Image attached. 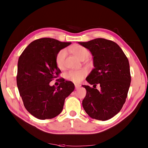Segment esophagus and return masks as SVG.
<instances>
[{"label":"esophagus","instance_id":"obj_1","mask_svg":"<svg viewBox=\"0 0 148 148\" xmlns=\"http://www.w3.org/2000/svg\"><path fill=\"white\" fill-rule=\"evenodd\" d=\"M80 87H81V85L80 84H75V88L76 90L79 89Z\"/></svg>","mask_w":148,"mask_h":148}]
</instances>
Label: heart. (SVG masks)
<instances>
[{
  "mask_svg": "<svg viewBox=\"0 0 148 148\" xmlns=\"http://www.w3.org/2000/svg\"><path fill=\"white\" fill-rule=\"evenodd\" d=\"M70 51L80 60L86 59L89 56V50L86 48L80 45H73L70 49ZM66 55V52L64 49L61 50L57 53L55 58V62L58 68L62 69L64 68ZM86 75V70L81 69L79 70H76V71H69L66 74V77L69 80L73 81L75 83H80L83 80L84 77Z\"/></svg>",
  "mask_w": 148,
  "mask_h": 148,
  "instance_id": "heart-1",
  "label": "heart"
}]
</instances>
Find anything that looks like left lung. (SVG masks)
I'll return each instance as SVG.
<instances>
[{"label":"left lung","mask_w":148,"mask_h":148,"mask_svg":"<svg viewBox=\"0 0 148 148\" xmlns=\"http://www.w3.org/2000/svg\"><path fill=\"white\" fill-rule=\"evenodd\" d=\"M78 43L90 51L94 66L86 79L94 88L82 86L86 90L82 101L84 110L92 119H111L120 112L127 97L131 83L128 60L112 41L96 38ZM98 84L99 91L94 87Z\"/></svg>","instance_id":"1"}]
</instances>
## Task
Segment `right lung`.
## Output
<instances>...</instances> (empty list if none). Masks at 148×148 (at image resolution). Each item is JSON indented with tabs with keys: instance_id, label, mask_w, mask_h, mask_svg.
<instances>
[{
	"instance_id": "1",
	"label": "right lung",
	"mask_w": 148,
	"mask_h": 148,
	"mask_svg": "<svg viewBox=\"0 0 148 148\" xmlns=\"http://www.w3.org/2000/svg\"><path fill=\"white\" fill-rule=\"evenodd\" d=\"M71 42L44 38L31 42L20 55L17 84L26 110L35 118L52 119L63 110L65 99L74 90V84L60 79L57 88L50 82L60 70L56 64L57 53Z\"/></svg>"
}]
</instances>
